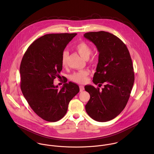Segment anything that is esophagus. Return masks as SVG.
Segmentation results:
<instances>
[{
    "label": "esophagus",
    "mask_w": 154,
    "mask_h": 154,
    "mask_svg": "<svg viewBox=\"0 0 154 154\" xmlns=\"http://www.w3.org/2000/svg\"><path fill=\"white\" fill-rule=\"evenodd\" d=\"M79 89H80V91L82 92V91H83L84 90V87L82 86V85H80L79 86Z\"/></svg>",
    "instance_id": "34e87169"
}]
</instances>
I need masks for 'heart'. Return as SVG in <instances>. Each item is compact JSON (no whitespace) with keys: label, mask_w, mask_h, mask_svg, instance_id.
<instances>
[{"label":"heart","mask_w":154,"mask_h":154,"mask_svg":"<svg viewBox=\"0 0 154 154\" xmlns=\"http://www.w3.org/2000/svg\"><path fill=\"white\" fill-rule=\"evenodd\" d=\"M75 48L78 52L81 57L85 59H88L91 54L92 48L89 44L85 42H81L75 46ZM69 53L67 51H64L62 54L61 62L63 66H65L67 63ZM95 62L94 59H91L90 62L94 63ZM89 74L88 70H82L76 72H74L70 76V79L78 84H84L87 81V76Z\"/></svg>","instance_id":"heart-1"}]
</instances>
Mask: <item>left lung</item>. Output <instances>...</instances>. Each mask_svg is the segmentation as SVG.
<instances>
[{"mask_svg":"<svg viewBox=\"0 0 154 154\" xmlns=\"http://www.w3.org/2000/svg\"><path fill=\"white\" fill-rule=\"evenodd\" d=\"M84 36L99 52L92 81L98 86L104 84L101 90L85 87L90 95L85 110L94 120L108 122L123 110L129 99L134 81L132 59L126 44L112 34L101 31L87 32Z\"/></svg>","mask_w":154,"mask_h":154,"instance_id":"left-lung-1","label":"left lung"}]
</instances>
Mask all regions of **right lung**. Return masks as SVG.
Listing matches in <instances>:
<instances>
[{
    "mask_svg": "<svg viewBox=\"0 0 154 154\" xmlns=\"http://www.w3.org/2000/svg\"><path fill=\"white\" fill-rule=\"evenodd\" d=\"M76 33L48 34L31 44L22 57L20 72L21 89L28 104L40 117L57 122L66 114L79 86L66 83L60 89L53 84L62 70V54Z\"/></svg>",
    "mask_w": 154,
    "mask_h": 154,
    "instance_id": "obj_1",
    "label": "right lung"
}]
</instances>
